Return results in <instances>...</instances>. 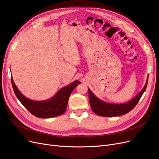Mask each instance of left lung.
<instances>
[{"mask_svg":"<svg viewBox=\"0 0 159 159\" xmlns=\"http://www.w3.org/2000/svg\"><path fill=\"white\" fill-rule=\"evenodd\" d=\"M147 84L148 79L146 80L144 87L138 93L137 96L129 102L124 104H111L105 103L96 97L89 89V99L92 110L97 115L103 117H114L126 114L137 105L146 90Z\"/></svg>","mask_w":159,"mask_h":159,"instance_id":"obj_1","label":"left lung"}]
</instances>
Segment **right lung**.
Here are the masks:
<instances>
[{
    "mask_svg": "<svg viewBox=\"0 0 159 159\" xmlns=\"http://www.w3.org/2000/svg\"><path fill=\"white\" fill-rule=\"evenodd\" d=\"M11 83L16 97L31 114L39 118H50L63 114L67 107L69 97L77 85L80 84L75 80L70 84L62 88L52 99L45 101H32L26 98L18 90L11 76Z\"/></svg>",
    "mask_w": 159,
    "mask_h": 159,
    "instance_id": "obj_1",
    "label": "right lung"
}]
</instances>
